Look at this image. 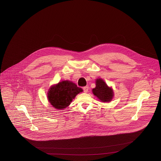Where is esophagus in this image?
I'll return each mask as SVG.
<instances>
[{
	"instance_id": "34e87169",
	"label": "esophagus",
	"mask_w": 161,
	"mask_h": 161,
	"mask_svg": "<svg viewBox=\"0 0 161 161\" xmlns=\"http://www.w3.org/2000/svg\"><path fill=\"white\" fill-rule=\"evenodd\" d=\"M88 91H89V87L88 86H85L83 87V91L85 93H87V92H88Z\"/></svg>"
}]
</instances>
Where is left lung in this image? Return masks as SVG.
<instances>
[{
  "label": "left lung",
  "instance_id": "8db88e82",
  "mask_svg": "<svg viewBox=\"0 0 161 161\" xmlns=\"http://www.w3.org/2000/svg\"><path fill=\"white\" fill-rule=\"evenodd\" d=\"M93 93L103 102H108L114 96L113 90L107 86L106 83L101 79L96 80V87L92 89Z\"/></svg>",
  "mask_w": 161,
  "mask_h": 161
}]
</instances>
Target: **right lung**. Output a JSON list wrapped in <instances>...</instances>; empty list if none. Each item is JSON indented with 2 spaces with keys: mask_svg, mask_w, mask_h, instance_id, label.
Instances as JSON below:
<instances>
[{
  "mask_svg": "<svg viewBox=\"0 0 161 161\" xmlns=\"http://www.w3.org/2000/svg\"><path fill=\"white\" fill-rule=\"evenodd\" d=\"M83 89L70 81H63L52 86L47 93L48 100L53 107L63 109L68 107Z\"/></svg>",
  "mask_w": 161,
  "mask_h": 161,
  "instance_id": "1",
  "label": "right lung"
}]
</instances>
